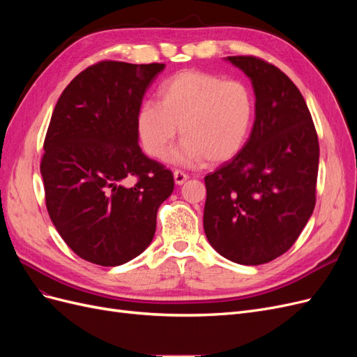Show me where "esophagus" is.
Instances as JSON below:
<instances>
[{"mask_svg": "<svg viewBox=\"0 0 357 357\" xmlns=\"http://www.w3.org/2000/svg\"><path fill=\"white\" fill-rule=\"evenodd\" d=\"M189 178V176L186 174V172H183V171H180V169H176L174 171V181H176V185H183V183H185L186 180Z\"/></svg>", "mask_w": 357, "mask_h": 357, "instance_id": "obj_1", "label": "esophagus"}]
</instances>
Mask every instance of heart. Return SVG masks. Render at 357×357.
Returning <instances> with one entry per match:
<instances>
[{
	"mask_svg": "<svg viewBox=\"0 0 357 357\" xmlns=\"http://www.w3.org/2000/svg\"><path fill=\"white\" fill-rule=\"evenodd\" d=\"M255 119V95L241 80L199 70H185L160 84L158 102L142 104L137 132L146 153L162 158L178 128L183 143L171 155L180 164L207 159L220 164L245 146Z\"/></svg>",
	"mask_w": 357,
	"mask_h": 357,
	"instance_id": "obj_1",
	"label": "heart"
}]
</instances>
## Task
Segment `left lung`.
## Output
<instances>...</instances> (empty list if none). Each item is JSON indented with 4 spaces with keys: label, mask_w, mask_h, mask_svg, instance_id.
<instances>
[{
    "label": "left lung",
    "mask_w": 357,
    "mask_h": 357,
    "mask_svg": "<svg viewBox=\"0 0 357 357\" xmlns=\"http://www.w3.org/2000/svg\"><path fill=\"white\" fill-rule=\"evenodd\" d=\"M226 61L252 80L256 117L241 152L204 178V231L223 257L262 265L294 245L314 210L319 138L282 70L256 56Z\"/></svg>",
    "instance_id": "1"
}]
</instances>
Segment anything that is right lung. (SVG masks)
Segmentation results:
<instances>
[{
  "label": "right lung",
  "mask_w": 357,
  "mask_h": 357,
  "mask_svg": "<svg viewBox=\"0 0 357 357\" xmlns=\"http://www.w3.org/2000/svg\"><path fill=\"white\" fill-rule=\"evenodd\" d=\"M165 63L102 61L63 89L40 171L56 231L82 259L117 266L142 255L174 177L138 146L137 113Z\"/></svg>",
  "instance_id": "add662e5"
}]
</instances>
